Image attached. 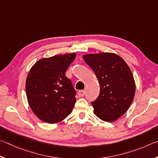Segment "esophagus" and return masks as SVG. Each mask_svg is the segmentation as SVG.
Segmentation results:
<instances>
[{"label":"esophagus","mask_w":158,"mask_h":158,"mask_svg":"<svg viewBox=\"0 0 158 158\" xmlns=\"http://www.w3.org/2000/svg\"><path fill=\"white\" fill-rule=\"evenodd\" d=\"M77 94H78L80 97H82V96H84L85 94V90H80V91H78V92H77Z\"/></svg>","instance_id":"1"}]
</instances>
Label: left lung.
Listing matches in <instances>:
<instances>
[{
	"mask_svg": "<svg viewBox=\"0 0 158 158\" xmlns=\"http://www.w3.org/2000/svg\"><path fill=\"white\" fill-rule=\"evenodd\" d=\"M100 84V94L92 102L94 112L101 120L111 122L129 108L135 93L133 76L125 61L109 52L82 56Z\"/></svg>",
	"mask_w": 158,
	"mask_h": 158,
	"instance_id": "left-lung-1",
	"label": "left lung"
}]
</instances>
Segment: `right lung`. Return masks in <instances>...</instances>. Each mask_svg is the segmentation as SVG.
<instances>
[{"label": "right lung", "instance_id": "1", "mask_svg": "<svg viewBox=\"0 0 158 158\" xmlns=\"http://www.w3.org/2000/svg\"><path fill=\"white\" fill-rule=\"evenodd\" d=\"M75 57L73 52L44 58L35 64L27 75V101L33 112L44 122H60L73 108L76 92L65 73Z\"/></svg>", "mask_w": 158, "mask_h": 158}]
</instances>
